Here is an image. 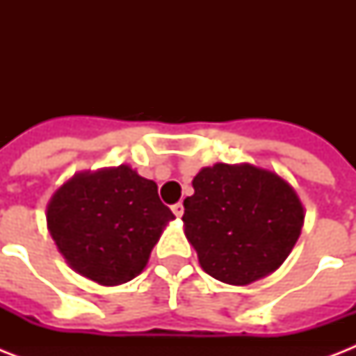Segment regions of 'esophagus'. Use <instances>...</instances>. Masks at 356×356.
Wrapping results in <instances>:
<instances>
[{"label": "esophagus", "mask_w": 356, "mask_h": 356, "mask_svg": "<svg viewBox=\"0 0 356 356\" xmlns=\"http://www.w3.org/2000/svg\"><path fill=\"white\" fill-rule=\"evenodd\" d=\"M172 211H173V214H175V216L177 218H181L184 214V207H183V203H175V205L172 207Z\"/></svg>", "instance_id": "esophagus-1"}]
</instances>
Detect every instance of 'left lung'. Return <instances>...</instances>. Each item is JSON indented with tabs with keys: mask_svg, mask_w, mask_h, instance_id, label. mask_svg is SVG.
I'll list each match as a JSON object with an SVG mask.
<instances>
[{
	"mask_svg": "<svg viewBox=\"0 0 356 356\" xmlns=\"http://www.w3.org/2000/svg\"><path fill=\"white\" fill-rule=\"evenodd\" d=\"M192 186L183 203L184 234L209 275L243 286L281 268L305 222L292 184L249 162H218L201 168Z\"/></svg>",
	"mask_w": 356,
	"mask_h": 356,
	"instance_id": "left-lung-1",
	"label": "left lung"
}]
</instances>
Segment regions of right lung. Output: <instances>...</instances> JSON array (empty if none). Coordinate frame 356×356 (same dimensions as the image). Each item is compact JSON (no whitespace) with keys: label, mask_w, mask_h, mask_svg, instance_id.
I'll use <instances>...</instances> for the list:
<instances>
[{"label":"right lung","mask_w":356,"mask_h":356,"mask_svg":"<svg viewBox=\"0 0 356 356\" xmlns=\"http://www.w3.org/2000/svg\"><path fill=\"white\" fill-rule=\"evenodd\" d=\"M46 220L72 270L102 286H116L142 273L175 216L159 200L156 183L122 164L75 173L55 190Z\"/></svg>","instance_id":"right-lung-1"}]
</instances>
